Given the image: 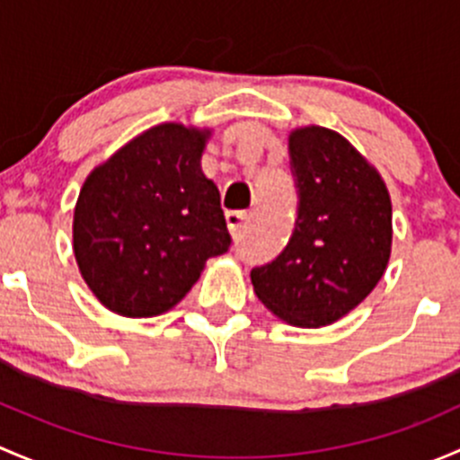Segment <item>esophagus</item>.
<instances>
[{
    "mask_svg": "<svg viewBox=\"0 0 460 460\" xmlns=\"http://www.w3.org/2000/svg\"><path fill=\"white\" fill-rule=\"evenodd\" d=\"M245 221H248V212L245 210L226 212V224H228V230L232 232V236H236L241 230H243Z\"/></svg>",
    "mask_w": 460,
    "mask_h": 460,
    "instance_id": "34e87169",
    "label": "esophagus"
}]
</instances>
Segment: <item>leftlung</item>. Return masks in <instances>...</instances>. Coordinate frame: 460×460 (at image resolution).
I'll use <instances>...</instances> for the list:
<instances>
[{
	"mask_svg": "<svg viewBox=\"0 0 460 460\" xmlns=\"http://www.w3.org/2000/svg\"><path fill=\"white\" fill-rule=\"evenodd\" d=\"M288 146L299 188L295 232L250 279L279 319L321 328L352 312L385 274L392 201L378 170L336 130L295 128Z\"/></svg>",
	"mask_w": 460,
	"mask_h": 460,
	"instance_id": "1",
	"label": "left lung"
}]
</instances>
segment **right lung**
Here are the masks:
<instances>
[{
  "label": "right lung",
  "mask_w": 460,
  "mask_h": 460,
  "mask_svg": "<svg viewBox=\"0 0 460 460\" xmlns=\"http://www.w3.org/2000/svg\"><path fill=\"white\" fill-rule=\"evenodd\" d=\"M210 128L159 124L99 164L79 190L73 250L103 307L130 319L172 310L210 257L228 252L219 188L201 170Z\"/></svg>",
  "instance_id": "obj_1"
}]
</instances>
